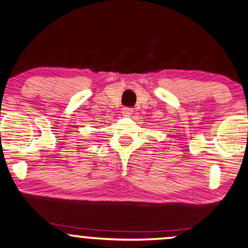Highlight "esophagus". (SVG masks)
<instances>
[{"instance_id":"obj_1","label":"esophagus","mask_w":248,"mask_h":248,"mask_svg":"<svg viewBox=\"0 0 248 248\" xmlns=\"http://www.w3.org/2000/svg\"><path fill=\"white\" fill-rule=\"evenodd\" d=\"M131 113H133V108H122V114H124V117H130Z\"/></svg>"}]
</instances>
